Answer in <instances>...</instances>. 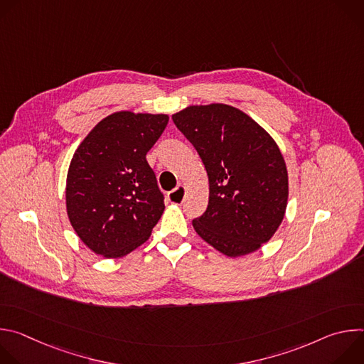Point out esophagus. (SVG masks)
<instances>
[{"label":"esophagus","instance_id":"obj_1","mask_svg":"<svg viewBox=\"0 0 364 364\" xmlns=\"http://www.w3.org/2000/svg\"><path fill=\"white\" fill-rule=\"evenodd\" d=\"M184 197H186V187L184 186H177L173 191L168 193V200L174 204L183 203Z\"/></svg>","mask_w":364,"mask_h":364}]
</instances>
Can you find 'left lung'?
Here are the masks:
<instances>
[{"instance_id":"obj_1","label":"left lung","mask_w":364,"mask_h":364,"mask_svg":"<svg viewBox=\"0 0 364 364\" xmlns=\"http://www.w3.org/2000/svg\"><path fill=\"white\" fill-rule=\"evenodd\" d=\"M209 176V205L193 220L197 235L230 257L257 250L279 228L288 173L274 138L245 112L223 105L173 115Z\"/></svg>"}]
</instances>
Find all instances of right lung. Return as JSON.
Instances as JSON below:
<instances>
[{"mask_svg": "<svg viewBox=\"0 0 364 364\" xmlns=\"http://www.w3.org/2000/svg\"><path fill=\"white\" fill-rule=\"evenodd\" d=\"M168 124L164 114L115 112L77 146L66 181V209L95 253L121 257L142 245L164 212L146 152Z\"/></svg>", "mask_w": 364, "mask_h": 364, "instance_id": "add662e5", "label": "right lung"}]
</instances>
